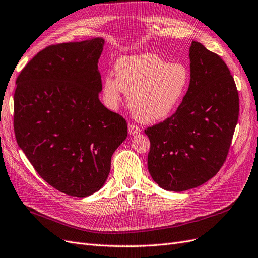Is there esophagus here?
<instances>
[{"label": "esophagus", "mask_w": 258, "mask_h": 258, "mask_svg": "<svg viewBox=\"0 0 258 258\" xmlns=\"http://www.w3.org/2000/svg\"><path fill=\"white\" fill-rule=\"evenodd\" d=\"M141 132L140 127L137 126V125L134 124H128V134L130 135H136Z\"/></svg>", "instance_id": "obj_1"}]
</instances>
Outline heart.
I'll return each mask as SVG.
<instances>
[{"label": "heart", "mask_w": 258, "mask_h": 258, "mask_svg": "<svg viewBox=\"0 0 258 258\" xmlns=\"http://www.w3.org/2000/svg\"><path fill=\"white\" fill-rule=\"evenodd\" d=\"M114 72L116 78L107 75L102 81L105 105L115 110L126 92L132 114L142 123L159 122L173 114L189 82L185 66L167 63L153 53L122 56Z\"/></svg>", "instance_id": "b5f03b06"}]
</instances>
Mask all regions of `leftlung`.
Instances as JSON below:
<instances>
[{
  "instance_id": "1",
  "label": "left lung",
  "mask_w": 258,
  "mask_h": 258,
  "mask_svg": "<svg viewBox=\"0 0 258 258\" xmlns=\"http://www.w3.org/2000/svg\"><path fill=\"white\" fill-rule=\"evenodd\" d=\"M188 56L189 85L179 108L145 130L149 173L161 188L173 192L200 186L217 174L239 118V94L226 63L196 41Z\"/></svg>"
}]
</instances>
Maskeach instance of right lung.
<instances>
[{
  "instance_id": "obj_1",
  "label": "right lung",
  "mask_w": 258,
  "mask_h": 258,
  "mask_svg": "<svg viewBox=\"0 0 258 258\" xmlns=\"http://www.w3.org/2000/svg\"><path fill=\"white\" fill-rule=\"evenodd\" d=\"M103 45V38L51 45L16 81L18 146L45 182L71 196L104 185L112 155L127 136L126 121L99 99Z\"/></svg>"
}]
</instances>
